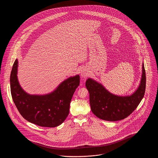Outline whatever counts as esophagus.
<instances>
[{
	"label": "esophagus",
	"instance_id": "34e87169",
	"mask_svg": "<svg viewBox=\"0 0 158 158\" xmlns=\"http://www.w3.org/2000/svg\"><path fill=\"white\" fill-rule=\"evenodd\" d=\"M88 71H86V70L85 69H82L81 70V75L82 76V77H86V76L88 75Z\"/></svg>",
	"mask_w": 158,
	"mask_h": 158
}]
</instances>
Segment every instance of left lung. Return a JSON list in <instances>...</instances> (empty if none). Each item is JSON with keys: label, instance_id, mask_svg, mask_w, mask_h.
I'll list each match as a JSON object with an SVG mask.
<instances>
[{"label": "left lung", "instance_id": "8db88e82", "mask_svg": "<svg viewBox=\"0 0 158 158\" xmlns=\"http://www.w3.org/2000/svg\"><path fill=\"white\" fill-rule=\"evenodd\" d=\"M146 72L142 65V75L140 85L131 95L118 96L106 90L99 83L89 78L86 87L89 93L92 113L100 119L116 121L126 118L133 113L143 99L146 89Z\"/></svg>", "mask_w": 158, "mask_h": 158}]
</instances>
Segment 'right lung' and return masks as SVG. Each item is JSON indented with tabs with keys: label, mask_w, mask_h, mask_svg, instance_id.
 <instances>
[{
	"label": "right lung",
	"mask_w": 158,
	"mask_h": 158,
	"mask_svg": "<svg viewBox=\"0 0 158 158\" xmlns=\"http://www.w3.org/2000/svg\"><path fill=\"white\" fill-rule=\"evenodd\" d=\"M18 60H15L10 84L12 97L18 111L25 120L39 126L55 127L60 125L69 115L70 101L79 85V75L70 77L50 94L30 95L23 90L18 82Z\"/></svg>",
	"instance_id": "1"
}]
</instances>
